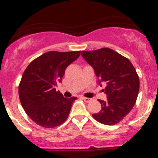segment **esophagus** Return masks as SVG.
<instances>
[{
    "mask_svg": "<svg viewBox=\"0 0 158 158\" xmlns=\"http://www.w3.org/2000/svg\"><path fill=\"white\" fill-rule=\"evenodd\" d=\"M81 99H83V100L85 101V102H90V101H92V99H90V98H87V97H82Z\"/></svg>",
    "mask_w": 158,
    "mask_h": 158,
    "instance_id": "34e87169",
    "label": "esophagus"
}]
</instances>
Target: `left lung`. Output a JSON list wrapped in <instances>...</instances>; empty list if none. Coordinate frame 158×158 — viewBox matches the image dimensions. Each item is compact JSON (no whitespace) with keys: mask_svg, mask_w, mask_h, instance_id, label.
<instances>
[{"mask_svg":"<svg viewBox=\"0 0 158 158\" xmlns=\"http://www.w3.org/2000/svg\"><path fill=\"white\" fill-rule=\"evenodd\" d=\"M81 55L94 68L99 84L107 85L103 90L107 100L99 99L102 109L92 116L102 124H117L131 111L138 96L139 79L135 67L127 58L110 48L81 51Z\"/></svg>","mask_w":158,"mask_h":158,"instance_id":"left-lung-1","label":"left lung"}]
</instances>
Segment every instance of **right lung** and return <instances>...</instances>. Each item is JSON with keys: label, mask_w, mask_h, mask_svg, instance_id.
<instances>
[{"label": "right lung", "mask_w": 158, "mask_h": 158, "mask_svg": "<svg viewBox=\"0 0 158 158\" xmlns=\"http://www.w3.org/2000/svg\"><path fill=\"white\" fill-rule=\"evenodd\" d=\"M80 52H45L32 61L23 72L19 86V99L28 117L39 126L55 128L68 117L77 98H64L55 87Z\"/></svg>", "instance_id": "obj_1"}]
</instances>
